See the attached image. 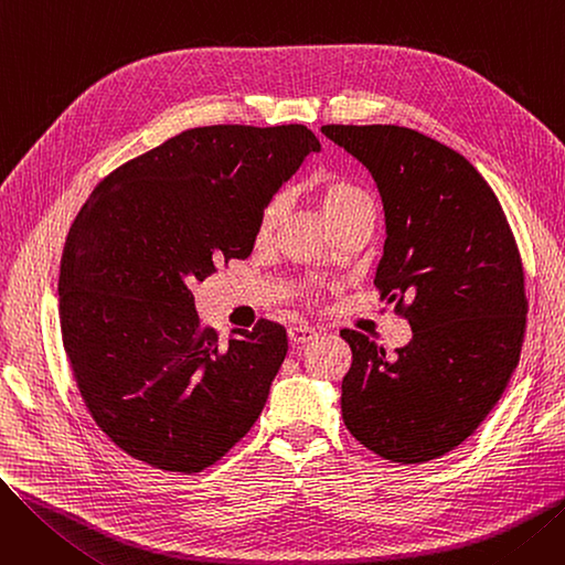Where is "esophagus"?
<instances>
[{
  "label": "esophagus",
  "instance_id": "obj_1",
  "mask_svg": "<svg viewBox=\"0 0 565 565\" xmlns=\"http://www.w3.org/2000/svg\"><path fill=\"white\" fill-rule=\"evenodd\" d=\"M318 337V332L313 328H309V324H292V328H288V339L292 343H309Z\"/></svg>",
  "mask_w": 565,
  "mask_h": 565
}]
</instances>
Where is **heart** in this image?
I'll use <instances>...</instances> for the list:
<instances>
[{
  "mask_svg": "<svg viewBox=\"0 0 565 565\" xmlns=\"http://www.w3.org/2000/svg\"><path fill=\"white\" fill-rule=\"evenodd\" d=\"M318 201H320V211L330 226H334L337 222L345 220L348 215L358 213V211H371V199L360 185L345 181V178H334V175L324 178V181L318 183ZM286 203H288V199L284 192L275 194L270 201L265 203L263 213L258 217V228H256L258 237H265L277 226L281 215L286 213Z\"/></svg>",
  "mask_w": 565,
  "mask_h": 565,
  "instance_id": "b5f03b06",
  "label": "heart"
}]
</instances>
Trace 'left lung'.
Wrapping results in <instances>:
<instances>
[{
    "mask_svg": "<svg viewBox=\"0 0 565 565\" xmlns=\"http://www.w3.org/2000/svg\"><path fill=\"white\" fill-rule=\"evenodd\" d=\"M377 185L384 252L375 286L405 309L407 345L387 354L341 330L352 364L343 424L373 454L417 465L454 451L481 426L520 362L524 273L513 231L454 148L403 126H322Z\"/></svg>",
    "mask_w": 565,
    "mask_h": 565,
    "instance_id": "obj_1",
    "label": "left lung"
}]
</instances>
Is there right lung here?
Segmentation results:
<instances>
[{
	"label": "right lung",
	"mask_w": 565,
	"mask_h": 565,
	"mask_svg": "<svg viewBox=\"0 0 565 565\" xmlns=\"http://www.w3.org/2000/svg\"><path fill=\"white\" fill-rule=\"evenodd\" d=\"M320 143L305 126H205L98 183L75 217L58 320L79 394L128 456L196 473L256 424L288 337L258 320L222 343L190 286L247 258L258 217Z\"/></svg>",
	"instance_id": "add662e5"
}]
</instances>
